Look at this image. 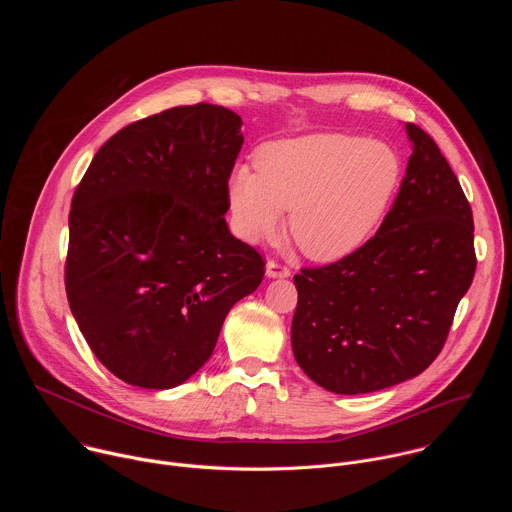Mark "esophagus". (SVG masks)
<instances>
[{
    "label": "esophagus",
    "instance_id": "esophagus-1",
    "mask_svg": "<svg viewBox=\"0 0 512 512\" xmlns=\"http://www.w3.org/2000/svg\"><path fill=\"white\" fill-rule=\"evenodd\" d=\"M265 275L269 279H285V277H289V269L283 267V265H277L275 261H269L265 265Z\"/></svg>",
    "mask_w": 512,
    "mask_h": 512
}]
</instances>
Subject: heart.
Returning a JSON list of instances; mask_svg holds the SVG:
<instances>
[{
	"label": "heart",
	"mask_w": 512,
	"mask_h": 512,
	"mask_svg": "<svg viewBox=\"0 0 512 512\" xmlns=\"http://www.w3.org/2000/svg\"><path fill=\"white\" fill-rule=\"evenodd\" d=\"M255 170L229 178V206L249 243L273 237L289 210V237L312 259L332 263L369 241L399 188L393 145L354 133L320 131L263 143Z\"/></svg>",
	"instance_id": "1"
}]
</instances>
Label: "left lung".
I'll return each mask as SVG.
<instances>
[{"label":"left lung","instance_id":"1","mask_svg":"<svg viewBox=\"0 0 512 512\" xmlns=\"http://www.w3.org/2000/svg\"><path fill=\"white\" fill-rule=\"evenodd\" d=\"M411 156L377 235L294 277L291 348L336 395L373 393L423 373L444 348L474 271V221L435 141L405 123Z\"/></svg>","mask_w":512,"mask_h":512}]
</instances>
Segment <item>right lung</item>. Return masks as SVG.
<instances>
[{
    "label": "right lung",
    "mask_w": 512,
    "mask_h": 512,
    "mask_svg": "<svg viewBox=\"0 0 512 512\" xmlns=\"http://www.w3.org/2000/svg\"><path fill=\"white\" fill-rule=\"evenodd\" d=\"M241 117L198 103L117 131L70 204L66 298L105 367L172 389L210 358L229 310L263 279L225 221Z\"/></svg>",
    "instance_id": "obj_1"
}]
</instances>
